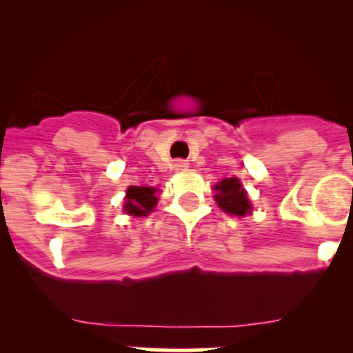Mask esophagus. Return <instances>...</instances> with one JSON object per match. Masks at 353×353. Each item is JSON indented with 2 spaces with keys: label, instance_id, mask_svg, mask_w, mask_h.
Here are the masks:
<instances>
[{
  "label": "esophagus",
  "instance_id": "34e87169",
  "mask_svg": "<svg viewBox=\"0 0 353 353\" xmlns=\"http://www.w3.org/2000/svg\"><path fill=\"white\" fill-rule=\"evenodd\" d=\"M174 170L176 171H183V170H187V168H189V162L187 161H183V159H179V161H174Z\"/></svg>",
  "mask_w": 353,
  "mask_h": 353
}]
</instances>
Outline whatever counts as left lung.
I'll return each instance as SVG.
<instances>
[{
  "label": "left lung",
  "instance_id": "left-lung-1",
  "mask_svg": "<svg viewBox=\"0 0 353 353\" xmlns=\"http://www.w3.org/2000/svg\"><path fill=\"white\" fill-rule=\"evenodd\" d=\"M215 201L226 214L245 215L251 212V203L239 179H224L215 185Z\"/></svg>",
  "mask_w": 353,
  "mask_h": 353
}]
</instances>
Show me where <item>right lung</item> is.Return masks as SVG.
Masks as SVG:
<instances>
[{
	"instance_id": "obj_1",
	"label": "right lung",
	"mask_w": 353,
	"mask_h": 353,
	"mask_svg": "<svg viewBox=\"0 0 353 353\" xmlns=\"http://www.w3.org/2000/svg\"><path fill=\"white\" fill-rule=\"evenodd\" d=\"M157 205V196H155L154 187H129L127 189L125 198V208L127 214L141 217V215H148L150 210Z\"/></svg>"
}]
</instances>
